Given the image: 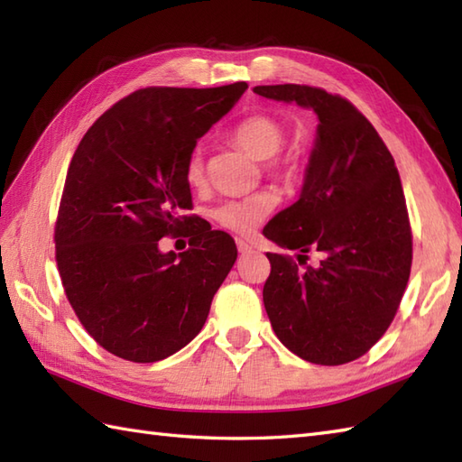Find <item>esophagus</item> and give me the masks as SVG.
<instances>
[{
    "label": "esophagus",
    "instance_id": "34e87169",
    "mask_svg": "<svg viewBox=\"0 0 462 462\" xmlns=\"http://www.w3.org/2000/svg\"><path fill=\"white\" fill-rule=\"evenodd\" d=\"M236 246H238V252L240 254H252V246H250V244L248 242H244V240H236Z\"/></svg>",
    "mask_w": 462,
    "mask_h": 462
}]
</instances>
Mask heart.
I'll return each instance as SVG.
<instances>
[{"label":"heart","mask_w":462,"mask_h":462,"mask_svg":"<svg viewBox=\"0 0 462 462\" xmlns=\"http://www.w3.org/2000/svg\"><path fill=\"white\" fill-rule=\"evenodd\" d=\"M232 139L244 151L250 152L254 159L268 161L276 154L283 144L282 125L268 115H252L236 125L232 131ZM270 166H283L280 161H270ZM204 180V159L202 149L196 146L186 162V182L190 186H200ZM276 206V196L272 192H258L246 199H234L218 204L212 216L222 228L236 234H250L256 226L266 218Z\"/></svg>","instance_id":"b5f03b06"}]
</instances>
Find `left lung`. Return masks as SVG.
<instances>
[{"mask_svg":"<svg viewBox=\"0 0 462 462\" xmlns=\"http://www.w3.org/2000/svg\"><path fill=\"white\" fill-rule=\"evenodd\" d=\"M266 99L318 115L300 199L278 212L263 236L298 262L268 254L263 308L278 339L318 365L361 357L393 321L407 288L413 240L395 161L349 101L308 85H258Z\"/></svg>","mask_w":462,"mask_h":462,"instance_id":"8db88e82","label":"left lung"}]
</instances>
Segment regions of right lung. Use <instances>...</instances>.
Wrapping results in <instances>:
<instances>
[{
	"label": "right lung",
	"instance_id": "1",
	"mask_svg": "<svg viewBox=\"0 0 462 462\" xmlns=\"http://www.w3.org/2000/svg\"><path fill=\"white\" fill-rule=\"evenodd\" d=\"M246 89L134 91L77 146L55 226L57 268L83 328L116 357L154 363L190 343L238 258L228 234L184 216L186 162ZM184 225L189 250L162 253L158 240Z\"/></svg>",
	"mask_w": 462,
	"mask_h": 462
}]
</instances>
